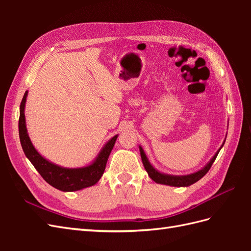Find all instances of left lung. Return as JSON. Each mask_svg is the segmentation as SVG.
I'll list each match as a JSON object with an SVG mask.
<instances>
[{
	"label": "left lung",
	"mask_w": 251,
	"mask_h": 251,
	"mask_svg": "<svg viewBox=\"0 0 251 251\" xmlns=\"http://www.w3.org/2000/svg\"><path fill=\"white\" fill-rule=\"evenodd\" d=\"M140 150V155H141V160L143 163L144 169L148 172L149 176L153 179L157 183H160V184H165V185H171V186H189L194 184L195 182L199 181L203 176L207 174V172L209 171V169L211 168L212 163L215 162L216 158L219 154L220 150L217 151V154L212 157L211 160L207 163V165L205 166L204 169L200 170L199 172L191 174V175H187V176H170V175H165V174H161L159 173L158 171H156L153 166L151 165V163L149 162L148 158L144 154V151L142 150L141 147H139Z\"/></svg>",
	"instance_id": "8db88e82"
}]
</instances>
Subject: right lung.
<instances>
[{
  "instance_id": "add662e5",
  "label": "right lung",
  "mask_w": 251,
  "mask_h": 251,
  "mask_svg": "<svg viewBox=\"0 0 251 251\" xmlns=\"http://www.w3.org/2000/svg\"><path fill=\"white\" fill-rule=\"evenodd\" d=\"M28 92L26 91L20 105V119H19V134L23 151L33 164L35 170L40 173L43 179L51 186L63 192H75L85 187L92 186L97 183L102 176L105 169L108 158L111 151L115 144L117 135L104 146L101 151L96 158V160L89 166L80 169H65L53 164L42 157L32 146L27 134L25 123V102Z\"/></svg>"
}]
</instances>
